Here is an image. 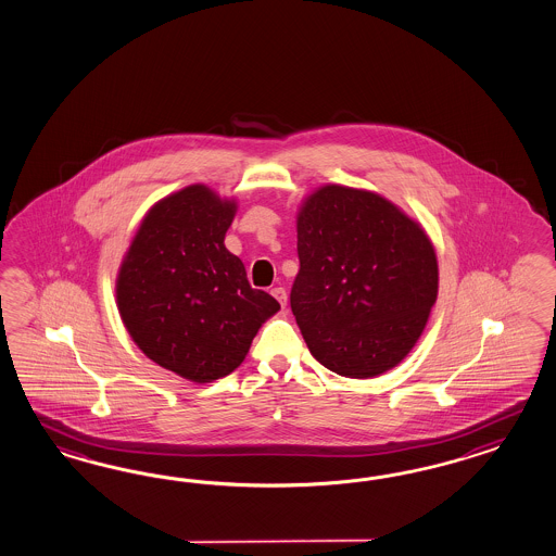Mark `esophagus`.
<instances>
[{
    "instance_id": "34e87169",
    "label": "esophagus",
    "mask_w": 556,
    "mask_h": 556,
    "mask_svg": "<svg viewBox=\"0 0 556 556\" xmlns=\"http://www.w3.org/2000/svg\"><path fill=\"white\" fill-rule=\"evenodd\" d=\"M270 295L275 298V300L279 301L281 303V307H286L287 305V291L283 289V287H275L273 291H270Z\"/></svg>"
}]
</instances>
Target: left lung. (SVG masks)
I'll use <instances>...</instances> for the list:
<instances>
[{
	"label": "left lung",
	"instance_id": "left-lung-1",
	"mask_svg": "<svg viewBox=\"0 0 556 556\" xmlns=\"http://www.w3.org/2000/svg\"><path fill=\"white\" fill-rule=\"evenodd\" d=\"M291 312L319 364L375 378L405 361L439 291L435 247L384 195L319 186L298 212Z\"/></svg>",
	"mask_w": 556,
	"mask_h": 556
}]
</instances>
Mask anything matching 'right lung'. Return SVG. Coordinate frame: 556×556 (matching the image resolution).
Segmentation results:
<instances>
[{
    "mask_svg": "<svg viewBox=\"0 0 556 556\" xmlns=\"http://www.w3.org/2000/svg\"><path fill=\"white\" fill-rule=\"evenodd\" d=\"M235 198L186 186L146 212L121 261L115 298L125 330L165 370L212 382L237 370L258 328L281 305L249 286L225 247Z\"/></svg>",
    "mask_w": 556,
    "mask_h": 556,
    "instance_id": "add662e5",
    "label": "right lung"
}]
</instances>
